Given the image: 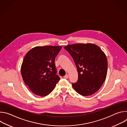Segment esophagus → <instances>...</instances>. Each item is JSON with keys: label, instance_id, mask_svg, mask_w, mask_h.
I'll use <instances>...</instances> for the list:
<instances>
[{"label": "esophagus", "instance_id": "1", "mask_svg": "<svg viewBox=\"0 0 127 127\" xmlns=\"http://www.w3.org/2000/svg\"><path fill=\"white\" fill-rule=\"evenodd\" d=\"M68 77H69V75H68V74H66L64 76V77L65 78H66V79H67V78H68Z\"/></svg>", "mask_w": 127, "mask_h": 127}]
</instances>
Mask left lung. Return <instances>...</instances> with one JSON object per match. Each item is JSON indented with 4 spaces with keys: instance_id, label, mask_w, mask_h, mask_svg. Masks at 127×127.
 Wrapping results in <instances>:
<instances>
[{
    "instance_id": "1",
    "label": "left lung",
    "mask_w": 127,
    "mask_h": 127,
    "mask_svg": "<svg viewBox=\"0 0 127 127\" xmlns=\"http://www.w3.org/2000/svg\"><path fill=\"white\" fill-rule=\"evenodd\" d=\"M64 49L73 58L78 72L77 82L72 83L74 90L83 96L95 93L106 77L107 60L104 52L91 43L69 45Z\"/></svg>"
}]
</instances>
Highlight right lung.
I'll use <instances>...</instances> for the list:
<instances>
[{
	"label": "right lung",
	"mask_w": 127,
	"mask_h": 127,
	"mask_svg": "<svg viewBox=\"0 0 127 127\" xmlns=\"http://www.w3.org/2000/svg\"><path fill=\"white\" fill-rule=\"evenodd\" d=\"M62 46L35 47L25 55L21 66L23 80L35 95L45 96L60 79L56 74L55 59Z\"/></svg>",
	"instance_id": "obj_1"
}]
</instances>
